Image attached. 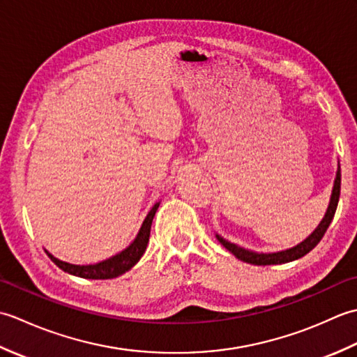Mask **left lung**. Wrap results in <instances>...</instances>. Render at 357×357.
Returning <instances> with one entry per match:
<instances>
[{
    "label": "left lung",
    "instance_id": "8db88e82",
    "mask_svg": "<svg viewBox=\"0 0 357 357\" xmlns=\"http://www.w3.org/2000/svg\"><path fill=\"white\" fill-rule=\"evenodd\" d=\"M339 196H340V165H337V172H336V178H335V184H333V190H331V198L328 208L325 211V216L322 218V221L319 225L316 227L314 231L310 234L308 238H305L301 244L294 245L291 248L287 250H280V252H273V253H257L253 252V250L244 248L241 245L233 244V242L224 239L222 236H219L216 233V239L221 242V244L229 250L230 253L238 257L239 261H244L247 264H253V265H275V264H285V262H291L299 259V257L305 256L308 252L319 244V241L327 231L328 225L331 224L333 218H335L336 208H337V202H339Z\"/></svg>",
    "mask_w": 357,
    "mask_h": 357
}]
</instances>
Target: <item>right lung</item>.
Instances as JSON below:
<instances>
[{"mask_svg":"<svg viewBox=\"0 0 357 357\" xmlns=\"http://www.w3.org/2000/svg\"><path fill=\"white\" fill-rule=\"evenodd\" d=\"M158 207H159V202H156L155 206L151 207V210L149 211L146 219H144L141 229H139L138 234H136V238L133 239L132 244L127 248H124L123 252H119L118 255L109 257V259L96 262V264H89V265H75V264L59 261L58 257L50 255L47 250H45V253H47V256L58 265L59 268L66 273H69V275L84 278V279L118 278L123 275V273L135 267L136 262L141 259L144 252H146L147 244H149V238H150L151 222H153V218H155Z\"/></svg>","mask_w":357,"mask_h":357,"instance_id":"add662e5","label":"right lung"}]
</instances>
